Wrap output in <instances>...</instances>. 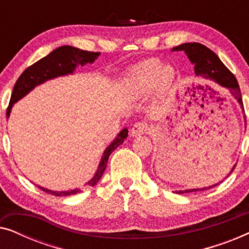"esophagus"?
Returning a JSON list of instances; mask_svg holds the SVG:
<instances>
[{"instance_id":"esophagus-1","label":"esophagus","mask_w":249,"mask_h":249,"mask_svg":"<svg viewBox=\"0 0 249 249\" xmlns=\"http://www.w3.org/2000/svg\"><path fill=\"white\" fill-rule=\"evenodd\" d=\"M147 131H148V125L147 124H145V122H137V124L132 125L130 130L132 137H138V136L146 134Z\"/></svg>"}]
</instances>
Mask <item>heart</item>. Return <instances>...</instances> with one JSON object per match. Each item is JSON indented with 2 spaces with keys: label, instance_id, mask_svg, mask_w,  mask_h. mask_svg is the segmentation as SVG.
I'll return each instance as SVG.
<instances>
[{
  "label": "heart",
  "instance_id": "obj_1",
  "mask_svg": "<svg viewBox=\"0 0 249 249\" xmlns=\"http://www.w3.org/2000/svg\"><path fill=\"white\" fill-rule=\"evenodd\" d=\"M175 78V68L164 66V63L158 59H151L132 68L125 85L129 94L136 100H142L148 96L154 88L156 95L162 97L172 87Z\"/></svg>",
  "mask_w": 249,
  "mask_h": 249
}]
</instances>
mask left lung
Segmentation results:
<instances>
[{
	"mask_svg": "<svg viewBox=\"0 0 249 249\" xmlns=\"http://www.w3.org/2000/svg\"><path fill=\"white\" fill-rule=\"evenodd\" d=\"M173 52H185V54L188 56L190 62L194 64V69H195V74L197 77L202 78L205 80H211L219 85V86L226 88L230 91L237 103L239 104L244 113V104L243 98H241L240 88L238 85V81L236 77L228 70V68L222 63V61L219 59L213 51H211L209 47L205 45H202L199 43H185L181 45L176 46L172 49ZM245 124H246V118H245ZM237 164V163H236ZM234 164L231 168V171L228 173L227 177H229L232 171L236 168ZM226 177V178H227ZM219 185H212L209 187H204V188H195V189H185V190H176L177 194H185V193H193V192H200V190H206L210 188H213Z\"/></svg>",
	"mask_w": 249,
	"mask_h": 249,
	"instance_id": "obj_1",
	"label": "left lung"
}]
</instances>
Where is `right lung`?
Returning a JSON list of instances; mask_svg holds the SVG:
<instances>
[{"instance_id": "right-lung-1", "label": "right lung", "mask_w": 249, "mask_h": 249, "mask_svg": "<svg viewBox=\"0 0 249 249\" xmlns=\"http://www.w3.org/2000/svg\"><path fill=\"white\" fill-rule=\"evenodd\" d=\"M100 55L101 53L98 52H88V51H83L77 49V47L69 45L57 47L56 50L51 52L49 55H46L43 59L37 61L36 63H34L33 66L27 68L21 73V76L18 78L15 87H13L11 100H10L8 111H6V118L10 117L13 104L17 103L19 100H21L22 97H25L34 88L44 84L47 80L54 79V78L67 76V74H72L78 66L84 67L87 63H94L95 60ZM127 136L128 129L124 128L119 132L117 137L113 139V142L105 148V151L103 152V156H102L100 164H98V168L96 172H95L94 177L90 180H88V182L85 183V185L93 187L100 181L101 177L103 176L104 170L107 168V163L110 155L112 154V152L124 142ZM37 187L44 190L45 193L54 196H70L80 193L79 188L57 192V190L47 189L40 186Z\"/></svg>"}]
</instances>
